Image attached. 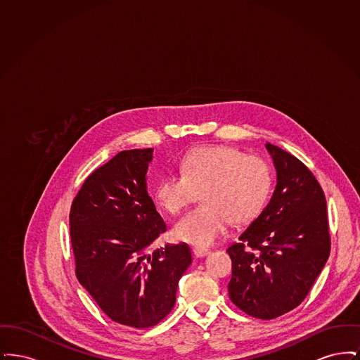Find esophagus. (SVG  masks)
Returning <instances> with one entry per match:
<instances>
[{
  "mask_svg": "<svg viewBox=\"0 0 360 360\" xmlns=\"http://www.w3.org/2000/svg\"><path fill=\"white\" fill-rule=\"evenodd\" d=\"M193 254L197 257H206V255H209L210 251L205 250V248H198V247H195V248L193 250Z\"/></svg>",
  "mask_w": 360,
  "mask_h": 360,
  "instance_id": "esophagus-1",
  "label": "esophagus"
}]
</instances>
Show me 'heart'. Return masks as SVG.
I'll list each match as a JSON object with an SVG mask.
<instances>
[{"mask_svg": "<svg viewBox=\"0 0 360 360\" xmlns=\"http://www.w3.org/2000/svg\"><path fill=\"white\" fill-rule=\"evenodd\" d=\"M182 174L163 178L155 188V201L176 214L197 195L202 205L174 226L176 239L195 247H209L221 239L232 221L250 223L266 204L273 175L267 162L225 146L191 150L182 160Z\"/></svg>", "mask_w": 360, "mask_h": 360, "instance_id": "1", "label": "heart"}]
</instances>
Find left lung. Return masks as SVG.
<instances>
[{
  "label": "left lung",
  "mask_w": 360,
  "mask_h": 360,
  "mask_svg": "<svg viewBox=\"0 0 360 360\" xmlns=\"http://www.w3.org/2000/svg\"><path fill=\"white\" fill-rule=\"evenodd\" d=\"M276 186L269 205L226 252L232 259L231 301L262 320L297 308L330 252L324 191L295 156L266 143Z\"/></svg>",
  "instance_id": "8db88e82"
}]
</instances>
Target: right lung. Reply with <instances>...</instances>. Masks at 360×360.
<instances>
[{
	"label": "right lung",
	"instance_id": "1",
	"mask_svg": "<svg viewBox=\"0 0 360 360\" xmlns=\"http://www.w3.org/2000/svg\"><path fill=\"white\" fill-rule=\"evenodd\" d=\"M153 153H119L86 178L70 210L79 283L110 320L139 329L172 311L178 282L191 263L185 243L150 252L167 229L147 191Z\"/></svg>",
	"mask_w": 360,
	"mask_h": 360
}]
</instances>
